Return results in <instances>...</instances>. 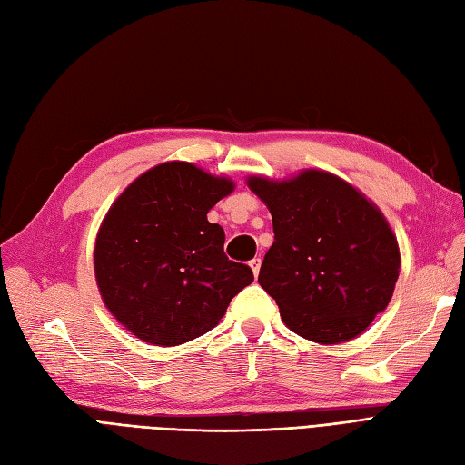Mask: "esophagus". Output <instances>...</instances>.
Returning <instances> with one entry per match:
<instances>
[{
  "label": "esophagus",
  "mask_w": 465,
  "mask_h": 465,
  "mask_svg": "<svg viewBox=\"0 0 465 465\" xmlns=\"http://www.w3.org/2000/svg\"><path fill=\"white\" fill-rule=\"evenodd\" d=\"M260 266H262V260L260 258L250 260V268H252V273L256 275V278H258V273H260Z\"/></svg>",
  "instance_id": "esophagus-1"
}]
</instances>
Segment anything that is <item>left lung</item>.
Segmentation results:
<instances>
[{
	"instance_id": "left-lung-1",
	"label": "left lung",
	"mask_w": 465,
	"mask_h": 465,
	"mask_svg": "<svg viewBox=\"0 0 465 465\" xmlns=\"http://www.w3.org/2000/svg\"><path fill=\"white\" fill-rule=\"evenodd\" d=\"M268 205L273 244L258 283L290 329L319 344L352 341L393 297L401 256L383 213L342 178L303 170L292 180L250 175Z\"/></svg>"
}]
</instances>
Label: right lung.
<instances>
[{"label":"right lung","instance_id":"obj_1","mask_svg":"<svg viewBox=\"0 0 465 465\" xmlns=\"http://www.w3.org/2000/svg\"><path fill=\"white\" fill-rule=\"evenodd\" d=\"M190 162H164L139 175L99 227L94 270L105 307L154 346H178L215 329L231 299L254 282L224 256V231L209 209L232 193Z\"/></svg>","mask_w":465,"mask_h":465}]
</instances>
